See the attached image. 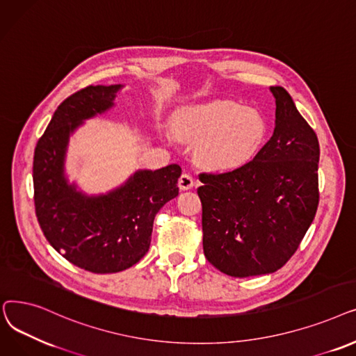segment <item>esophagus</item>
<instances>
[{
    "label": "esophagus",
    "mask_w": 356,
    "mask_h": 356,
    "mask_svg": "<svg viewBox=\"0 0 356 356\" xmlns=\"http://www.w3.org/2000/svg\"><path fill=\"white\" fill-rule=\"evenodd\" d=\"M195 185V182H194V179H193V177L190 175V174H182L181 177H179V179H178V187H179V190H182V191H185V190H191L193 187Z\"/></svg>",
    "instance_id": "1"
}]
</instances>
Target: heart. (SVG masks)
<instances>
[{"instance_id":"1","label":"heart","mask_w":356,"mask_h":356,"mask_svg":"<svg viewBox=\"0 0 356 356\" xmlns=\"http://www.w3.org/2000/svg\"><path fill=\"white\" fill-rule=\"evenodd\" d=\"M182 140L197 143V158L217 172H233L258 158L268 139L262 113L227 99L184 107L175 118Z\"/></svg>"}]
</instances>
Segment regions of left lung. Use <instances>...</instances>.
<instances>
[{"label":"left lung","mask_w":356,"mask_h":356,"mask_svg":"<svg viewBox=\"0 0 356 356\" xmlns=\"http://www.w3.org/2000/svg\"><path fill=\"white\" fill-rule=\"evenodd\" d=\"M275 129L258 158L227 174H201L202 249L223 274L275 273L297 250L318 204L320 158L314 130L291 95L270 87Z\"/></svg>","instance_id":"8db88e82"}]
</instances>
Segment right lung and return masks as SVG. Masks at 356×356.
Returning <instances> with one entry per match:
<instances>
[{"label": "right lung", "mask_w": 356, "mask_h": 356, "mask_svg": "<svg viewBox=\"0 0 356 356\" xmlns=\"http://www.w3.org/2000/svg\"><path fill=\"white\" fill-rule=\"evenodd\" d=\"M123 87L91 86L66 98L39 139L33 161L36 216L46 239L65 259L94 274L120 273L139 262L149 250L156 213L178 195L177 163L138 169L99 194L70 181L71 136L90 118L110 111Z\"/></svg>", "instance_id": "add662e5"}]
</instances>
